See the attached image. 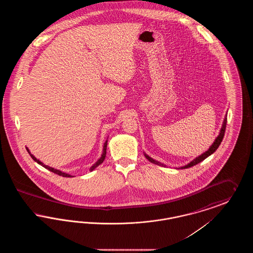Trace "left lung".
I'll list each match as a JSON object with an SVG mask.
<instances>
[{
  "mask_svg": "<svg viewBox=\"0 0 253 253\" xmlns=\"http://www.w3.org/2000/svg\"><path fill=\"white\" fill-rule=\"evenodd\" d=\"M226 125H227V115H226V117H225V119H224V121H223V124H222V127H221V130H220V132H219L218 136L215 138L214 142L208 149V151H206L204 154H202L201 156L195 157L193 161H191L190 163H188L187 165H185V166H183V167H180V169H187L190 168V167H193L194 165H196V164L200 163L201 161H203L207 157H210L211 155H212V154L216 151L217 148L219 147V145L221 144V142H222V140H223V137H224V134H225V131H226ZM144 156L150 162H152V163H154V164H156V165H158V166L165 167V165H164L163 163L158 162L157 160L153 159L152 157H149L148 155L144 154Z\"/></svg>",
  "mask_w": 253,
  "mask_h": 253,
  "instance_id": "8db88e82",
  "label": "left lung"
}]
</instances>
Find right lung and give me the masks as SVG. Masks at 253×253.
Segmentation results:
<instances>
[{
	"mask_svg": "<svg viewBox=\"0 0 253 253\" xmlns=\"http://www.w3.org/2000/svg\"><path fill=\"white\" fill-rule=\"evenodd\" d=\"M107 142H108V139L104 142V145H103V151H102V155H101V157H99L98 159H97V161H96V163L90 168V171H92L93 169H95L98 166V165H100L102 162H103V160L105 159V157H106V149H107ZM26 150H27V152L29 153V155H30V157L33 158V160L34 161H36L38 164H40V165H42V167H44L45 169H49L50 171H52V172H54V173H56V174H59L60 176H63V177H72L73 175L71 174H69V173H66V172H63V171H61L60 169H57L52 168V167H49L47 165H45V164H43L42 161H40L39 159H37L35 156H33L31 153H30V151H29V149L26 147Z\"/></svg>",
	"mask_w": 253,
	"mask_h": 253,
	"instance_id": "obj_1",
	"label": "right lung"
}]
</instances>
